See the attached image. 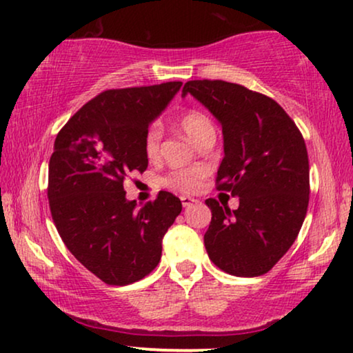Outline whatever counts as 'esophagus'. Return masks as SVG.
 I'll use <instances>...</instances> for the list:
<instances>
[{
	"label": "esophagus",
	"mask_w": 353,
	"mask_h": 353,
	"mask_svg": "<svg viewBox=\"0 0 353 353\" xmlns=\"http://www.w3.org/2000/svg\"><path fill=\"white\" fill-rule=\"evenodd\" d=\"M181 201H182L183 208H188V206H192L193 203H196V199L192 198V196H181Z\"/></svg>",
	"instance_id": "34e87169"
}]
</instances>
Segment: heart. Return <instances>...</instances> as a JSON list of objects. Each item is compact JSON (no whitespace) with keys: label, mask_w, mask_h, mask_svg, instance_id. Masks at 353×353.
Here are the masks:
<instances>
[{"label":"heart","mask_w":353,"mask_h":353,"mask_svg":"<svg viewBox=\"0 0 353 353\" xmlns=\"http://www.w3.org/2000/svg\"><path fill=\"white\" fill-rule=\"evenodd\" d=\"M181 128L183 133L187 134V138L196 145L204 136L215 134V126L212 120L209 119L201 110L192 109L187 110L185 114H182L181 120ZM160 143H161V126L159 123L150 125V128L147 130L144 136V154L149 160H157L160 157ZM206 168L201 166H193V168H182V170L172 171L170 176L163 179V183L166 187L177 188L181 192H196L201 181L206 176Z\"/></svg>","instance_id":"heart-1"}]
</instances>
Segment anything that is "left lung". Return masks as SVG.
I'll list each match as a JSON object with an SVG mask.
<instances>
[{"mask_svg": "<svg viewBox=\"0 0 353 353\" xmlns=\"http://www.w3.org/2000/svg\"><path fill=\"white\" fill-rule=\"evenodd\" d=\"M190 93L222 125L225 157L217 188L239 198L231 210L209 198L204 234L215 266L239 277L261 276L287 254L309 204V159L298 126L272 98L225 81H188Z\"/></svg>", "mask_w": 353, "mask_h": 353, "instance_id": "8db88e82", "label": "left lung"}]
</instances>
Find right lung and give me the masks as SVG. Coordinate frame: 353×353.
Here are the masks:
<instances>
[{
  "label": "right lung",
  "instance_id": "add662e5",
  "mask_svg": "<svg viewBox=\"0 0 353 353\" xmlns=\"http://www.w3.org/2000/svg\"><path fill=\"white\" fill-rule=\"evenodd\" d=\"M182 82L106 90L77 110L57 134L49 161L50 214L63 243L108 285H128L155 270L161 241L182 210L160 192L138 209L125 177L144 172V136Z\"/></svg>",
  "mask_w": 353,
  "mask_h": 353
}]
</instances>
